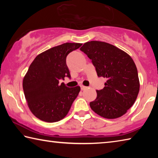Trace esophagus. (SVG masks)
I'll return each mask as SVG.
<instances>
[{"label": "esophagus", "instance_id": "esophagus-1", "mask_svg": "<svg viewBox=\"0 0 158 158\" xmlns=\"http://www.w3.org/2000/svg\"><path fill=\"white\" fill-rule=\"evenodd\" d=\"M80 86H81V89L82 90H84L87 89V87H85V86H84V85H80Z\"/></svg>", "mask_w": 158, "mask_h": 158}]
</instances>
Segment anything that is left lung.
<instances>
[{
  "instance_id": "left-lung-1",
  "label": "left lung",
  "mask_w": 158,
  "mask_h": 158,
  "mask_svg": "<svg viewBox=\"0 0 158 158\" xmlns=\"http://www.w3.org/2000/svg\"><path fill=\"white\" fill-rule=\"evenodd\" d=\"M92 60L98 77L106 79L103 89L90 102L92 110L108 119L122 116L132 106L139 91L135 63L129 54L111 44L87 42L80 48Z\"/></svg>"
}]
</instances>
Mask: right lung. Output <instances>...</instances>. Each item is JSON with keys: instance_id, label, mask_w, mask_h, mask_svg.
Masks as SVG:
<instances>
[{"instance_id": "obj_1", "label": "right lung", "mask_w": 158, "mask_h": 158, "mask_svg": "<svg viewBox=\"0 0 158 158\" xmlns=\"http://www.w3.org/2000/svg\"><path fill=\"white\" fill-rule=\"evenodd\" d=\"M81 43H64L40 53L23 80V89L31 111L41 121L53 123L64 118L80 91V86L67 87L60 80L70 78L66 64L69 53Z\"/></svg>"}]
</instances>
